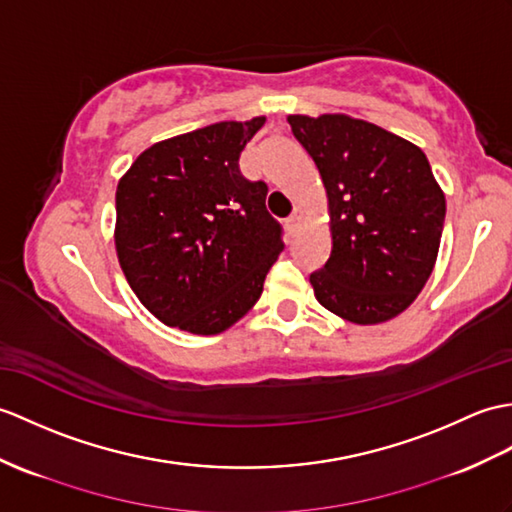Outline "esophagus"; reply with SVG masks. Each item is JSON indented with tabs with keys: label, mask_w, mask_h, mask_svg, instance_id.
Instances as JSON below:
<instances>
[{
	"label": "esophagus",
	"mask_w": 512,
	"mask_h": 512,
	"mask_svg": "<svg viewBox=\"0 0 512 512\" xmlns=\"http://www.w3.org/2000/svg\"><path fill=\"white\" fill-rule=\"evenodd\" d=\"M303 216H305V211L303 209H296L292 216L288 218V231L294 235L296 233V229H299V224L303 222Z\"/></svg>",
	"instance_id": "1"
}]
</instances>
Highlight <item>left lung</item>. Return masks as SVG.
<instances>
[{"instance_id": "1", "label": "left lung", "mask_w": 512, "mask_h": 512, "mask_svg": "<svg viewBox=\"0 0 512 512\" xmlns=\"http://www.w3.org/2000/svg\"><path fill=\"white\" fill-rule=\"evenodd\" d=\"M314 159L329 209L331 255L310 277L318 303L355 325L408 310L430 279L445 194L425 152L344 113L288 115Z\"/></svg>"}]
</instances>
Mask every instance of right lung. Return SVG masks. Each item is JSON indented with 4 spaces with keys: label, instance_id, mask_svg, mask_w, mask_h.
<instances>
[{
    "label": "right lung",
    "instance_id": "add662e5",
    "mask_svg": "<svg viewBox=\"0 0 512 512\" xmlns=\"http://www.w3.org/2000/svg\"><path fill=\"white\" fill-rule=\"evenodd\" d=\"M264 124L259 115L159 141L117 183V259L141 305L168 327L222 334L264 292L281 227L266 209V183L240 172Z\"/></svg>",
    "mask_w": 512,
    "mask_h": 512
}]
</instances>
